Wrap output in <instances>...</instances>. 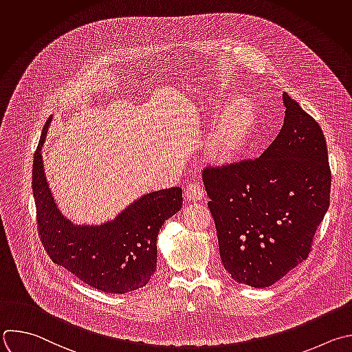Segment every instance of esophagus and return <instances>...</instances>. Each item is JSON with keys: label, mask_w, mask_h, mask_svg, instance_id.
Here are the masks:
<instances>
[{"label": "esophagus", "mask_w": 352, "mask_h": 352, "mask_svg": "<svg viewBox=\"0 0 352 352\" xmlns=\"http://www.w3.org/2000/svg\"><path fill=\"white\" fill-rule=\"evenodd\" d=\"M185 195L189 200H201L204 197V189L199 182H190L186 186Z\"/></svg>", "instance_id": "1"}]
</instances>
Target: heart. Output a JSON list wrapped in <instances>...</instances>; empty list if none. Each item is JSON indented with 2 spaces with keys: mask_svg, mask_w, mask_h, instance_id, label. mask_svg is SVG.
I'll use <instances>...</instances> for the list:
<instances>
[{
  "mask_svg": "<svg viewBox=\"0 0 352 352\" xmlns=\"http://www.w3.org/2000/svg\"><path fill=\"white\" fill-rule=\"evenodd\" d=\"M252 114L245 103H235L230 107L214 140V149L219 155H226L242 145L252 124Z\"/></svg>",
  "mask_w": 352,
  "mask_h": 352,
  "instance_id": "1",
  "label": "heart"
}]
</instances>
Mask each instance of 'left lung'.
Segmentation results:
<instances>
[{"label": "left lung", "instance_id": "obj_1", "mask_svg": "<svg viewBox=\"0 0 352 352\" xmlns=\"http://www.w3.org/2000/svg\"><path fill=\"white\" fill-rule=\"evenodd\" d=\"M283 103L280 133L261 156L203 170L222 265L252 287H268L307 260L330 201L323 131L286 92Z\"/></svg>", "mask_w": 352, "mask_h": 352}]
</instances>
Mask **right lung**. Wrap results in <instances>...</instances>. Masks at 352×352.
Wrapping results in <instances>:
<instances>
[{
  "instance_id": "add662e5",
  "label": "right lung",
  "mask_w": 352,
  "mask_h": 352,
  "mask_svg": "<svg viewBox=\"0 0 352 352\" xmlns=\"http://www.w3.org/2000/svg\"><path fill=\"white\" fill-rule=\"evenodd\" d=\"M45 133L47 127L34 152L32 186L38 236L50 258L104 293L123 294L145 286L157 265L159 230L179 211L182 189L174 186L148 193L113 222L76 226L59 212L44 175L40 152Z\"/></svg>"
}]
</instances>
